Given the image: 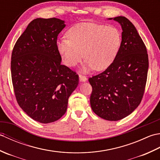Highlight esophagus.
I'll list each match as a JSON object with an SVG mask.
<instances>
[{"mask_svg":"<svg viewBox=\"0 0 160 160\" xmlns=\"http://www.w3.org/2000/svg\"><path fill=\"white\" fill-rule=\"evenodd\" d=\"M79 80L80 82H86V81L87 80V78L84 76H82V75H79Z\"/></svg>","mask_w":160,"mask_h":160,"instance_id":"esophagus-1","label":"esophagus"}]
</instances>
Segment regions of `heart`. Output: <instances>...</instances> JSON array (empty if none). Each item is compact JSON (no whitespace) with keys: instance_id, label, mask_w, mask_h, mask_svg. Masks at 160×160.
I'll return each instance as SVG.
<instances>
[{"instance_id":"heart-1","label":"heart","mask_w":160,"mask_h":160,"mask_svg":"<svg viewBox=\"0 0 160 160\" xmlns=\"http://www.w3.org/2000/svg\"><path fill=\"white\" fill-rule=\"evenodd\" d=\"M68 38L58 40L57 48L67 66L77 65L85 58L82 71L87 73L95 69L102 71L116 58L122 44L121 33L113 26L93 22H82L70 28Z\"/></svg>"}]
</instances>
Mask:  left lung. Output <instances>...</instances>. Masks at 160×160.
I'll return each mask as SVG.
<instances>
[{"mask_svg":"<svg viewBox=\"0 0 160 160\" xmlns=\"http://www.w3.org/2000/svg\"><path fill=\"white\" fill-rule=\"evenodd\" d=\"M120 24V49L111 65L89 79L92 87L91 108L98 116L118 121L130 115L143 97L148 69L144 42L132 23L124 16L110 18Z\"/></svg>","mask_w":160,"mask_h":160,"instance_id":"8db88e82","label":"left lung"}]
</instances>
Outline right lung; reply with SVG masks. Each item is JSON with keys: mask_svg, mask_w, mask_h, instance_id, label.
<instances>
[{"mask_svg": "<svg viewBox=\"0 0 160 160\" xmlns=\"http://www.w3.org/2000/svg\"><path fill=\"white\" fill-rule=\"evenodd\" d=\"M65 26L56 18L33 20L13 49L11 73L17 102L40 123L59 120L78 85V76L61 64L57 48L58 36Z\"/></svg>", "mask_w": 160, "mask_h": 160, "instance_id": "1", "label": "right lung"}]
</instances>
